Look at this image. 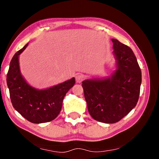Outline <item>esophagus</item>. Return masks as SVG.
Wrapping results in <instances>:
<instances>
[{
  "instance_id": "esophagus-1",
  "label": "esophagus",
  "mask_w": 159,
  "mask_h": 159,
  "mask_svg": "<svg viewBox=\"0 0 159 159\" xmlns=\"http://www.w3.org/2000/svg\"><path fill=\"white\" fill-rule=\"evenodd\" d=\"M85 79V76L81 74H78L76 76V80L77 83H81Z\"/></svg>"
}]
</instances>
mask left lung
I'll return each instance as SVG.
<instances>
[{"instance_id": "left-lung-1", "label": "left lung", "mask_w": 159, "mask_h": 159, "mask_svg": "<svg viewBox=\"0 0 159 159\" xmlns=\"http://www.w3.org/2000/svg\"><path fill=\"white\" fill-rule=\"evenodd\" d=\"M116 70L111 76L82 82L88 109L94 119L114 123L125 116L138 103L142 72L133 50L112 39Z\"/></svg>"}]
</instances>
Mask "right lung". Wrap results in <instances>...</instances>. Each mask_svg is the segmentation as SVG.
<instances>
[{
	"label": "right lung",
	"mask_w": 159,
	"mask_h": 159,
	"mask_svg": "<svg viewBox=\"0 0 159 159\" xmlns=\"http://www.w3.org/2000/svg\"><path fill=\"white\" fill-rule=\"evenodd\" d=\"M26 44L13 56L7 74V85L12 106L29 121L41 123L51 121L60 114L64 96L75 84L72 78L45 90L29 85L21 76L19 55L27 47Z\"/></svg>",
	"instance_id": "right-lung-1"
}]
</instances>
